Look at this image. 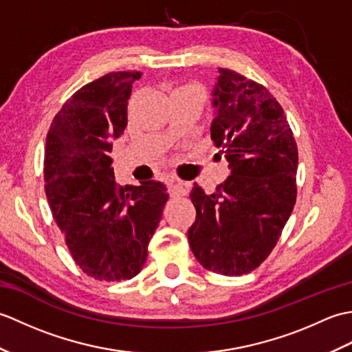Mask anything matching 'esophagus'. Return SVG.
Masks as SVG:
<instances>
[{
    "label": "esophagus",
    "instance_id": "1",
    "mask_svg": "<svg viewBox=\"0 0 352 352\" xmlns=\"http://www.w3.org/2000/svg\"><path fill=\"white\" fill-rule=\"evenodd\" d=\"M169 192L170 195H186L188 193V184L177 180V178H170L169 180Z\"/></svg>",
    "mask_w": 352,
    "mask_h": 352
}]
</instances>
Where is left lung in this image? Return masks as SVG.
I'll return each instance as SVG.
<instances>
[{
	"mask_svg": "<svg viewBox=\"0 0 352 352\" xmlns=\"http://www.w3.org/2000/svg\"><path fill=\"white\" fill-rule=\"evenodd\" d=\"M212 91V140L222 146L227 180L207 195L193 184V256L234 276L258 267L280 239L296 199L298 148L284 111L265 86L219 68Z\"/></svg>",
	"mask_w": 352,
	"mask_h": 352,
	"instance_id": "8db88e82",
	"label": "left lung"
}]
</instances>
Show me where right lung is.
I'll return each mask as SVG.
<instances>
[{"label": "right lung", "mask_w": 352, "mask_h": 352, "mask_svg": "<svg viewBox=\"0 0 352 352\" xmlns=\"http://www.w3.org/2000/svg\"><path fill=\"white\" fill-rule=\"evenodd\" d=\"M139 71L109 72L74 94L52 119L45 146V193L72 258L100 281H122L144 267L168 201L149 180L119 186L111 145L126 126Z\"/></svg>", "instance_id": "add662e5"}]
</instances>
